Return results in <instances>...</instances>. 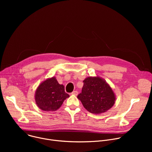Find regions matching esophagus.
Wrapping results in <instances>:
<instances>
[{"instance_id":"obj_1","label":"esophagus","mask_w":152,"mask_h":152,"mask_svg":"<svg viewBox=\"0 0 152 152\" xmlns=\"http://www.w3.org/2000/svg\"><path fill=\"white\" fill-rule=\"evenodd\" d=\"M77 94H78V92H77V91H73V92L72 93V95H74V96H77Z\"/></svg>"}]
</instances>
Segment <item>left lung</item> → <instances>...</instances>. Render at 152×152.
<instances>
[{
    "mask_svg": "<svg viewBox=\"0 0 152 152\" xmlns=\"http://www.w3.org/2000/svg\"><path fill=\"white\" fill-rule=\"evenodd\" d=\"M82 93L77 99L83 107L91 113H106L113 106L116 96L110 85L99 76H90L83 81Z\"/></svg>",
    "mask_w": 152,
    "mask_h": 152,
    "instance_id": "left-lung-1",
    "label": "left lung"
}]
</instances>
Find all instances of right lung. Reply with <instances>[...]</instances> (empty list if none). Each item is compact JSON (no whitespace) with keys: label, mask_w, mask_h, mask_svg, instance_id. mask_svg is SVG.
Masks as SVG:
<instances>
[{"label":"right lung","mask_w":152,"mask_h":152,"mask_svg":"<svg viewBox=\"0 0 152 152\" xmlns=\"http://www.w3.org/2000/svg\"><path fill=\"white\" fill-rule=\"evenodd\" d=\"M35 100L40 110L55 111L70 96L65 92L64 86L57 81L55 76L42 81L35 93Z\"/></svg>","instance_id":"1"}]
</instances>
